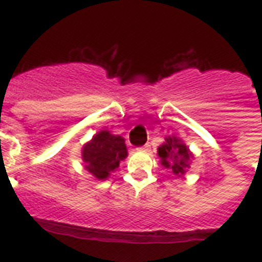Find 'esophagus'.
Wrapping results in <instances>:
<instances>
[{"label":"esophagus","instance_id":"34e87169","mask_svg":"<svg viewBox=\"0 0 262 262\" xmlns=\"http://www.w3.org/2000/svg\"><path fill=\"white\" fill-rule=\"evenodd\" d=\"M149 148H151V145H149V144H145V145H143V147L139 148V151L147 152V151H149Z\"/></svg>","mask_w":262,"mask_h":262}]
</instances>
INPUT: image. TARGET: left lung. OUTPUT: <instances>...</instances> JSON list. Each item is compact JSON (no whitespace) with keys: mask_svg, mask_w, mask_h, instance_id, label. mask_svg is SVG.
<instances>
[{"mask_svg":"<svg viewBox=\"0 0 262 262\" xmlns=\"http://www.w3.org/2000/svg\"><path fill=\"white\" fill-rule=\"evenodd\" d=\"M157 156L160 157L161 165L170 169L177 177H182L187 172L191 160L194 159L193 152L189 147L174 135L166 136L165 142L157 148Z\"/></svg>","mask_w":262,"mask_h":262,"instance_id":"8db88e82","label":"left lung"}]
</instances>
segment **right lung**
<instances>
[{"mask_svg": "<svg viewBox=\"0 0 262 262\" xmlns=\"http://www.w3.org/2000/svg\"><path fill=\"white\" fill-rule=\"evenodd\" d=\"M128 155L124 139L107 129H101L82 145V161L85 169L98 181H103L119 166Z\"/></svg>", "mask_w": 262, "mask_h": 262, "instance_id": "add662e5", "label": "right lung"}]
</instances>
